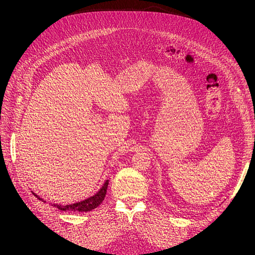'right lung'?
Returning <instances> with one entry per match:
<instances>
[{
    "label": "right lung",
    "mask_w": 255,
    "mask_h": 255,
    "mask_svg": "<svg viewBox=\"0 0 255 255\" xmlns=\"http://www.w3.org/2000/svg\"><path fill=\"white\" fill-rule=\"evenodd\" d=\"M107 186H109V180L105 181L103 186L100 188V190L97 192L96 195H94L92 197H89L86 200H83V201L72 203V204H67V205H61V204H57V203H54V204L51 203V205L58 208V210H60V211H64V212H67V211L68 212H80V213L90 212L92 210H95V208H97L100 204L103 202V200L106 195ZM33 194L36 196L37 199H39L40 201L45 202L42 198L37 196L35 192H33Z\"/></svg>",
    "instance_id": "1"
}]
</instances>
